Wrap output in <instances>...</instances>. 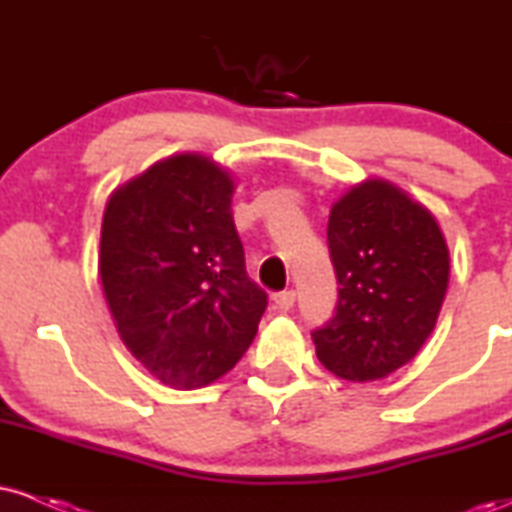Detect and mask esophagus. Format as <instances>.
<instances>
[{
	"mask_svg": "<svg viewBox=\"0 0 512 512\" xmlns=\"http://www.w3.org/2000/svg\"><path fill=\"white\" fill-rule=\"evenodd\" d=\"M274 305L279 310H291L293 303H296V291H281V293H274Z\"/></svg>",
	"mask_w": 512,
	"mask_h": 512,
	"instance_id": "34e87169",
	"label": "esophagus"
}]
</instances>
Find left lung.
Wrapping results in <instances>:
<instances>
[{
	"label": "left lung",
	"mask_w": 512,
	"mask_h": 512,
	"mask_svg": "<svg viewBox=\"0 0 512 512\" xmlns=\"http://www.w3.org/2000/svg\"><path fill=\"white\" fill-rule=\"evenodd\" d=\"M327 243L337 272L334 317L313 332L320 363L366 383L419 354L436 327L450 250L436 216L383 178L332 204Z\"/></svg>",
	"instance_id": "obj_1"
}]
</instances>
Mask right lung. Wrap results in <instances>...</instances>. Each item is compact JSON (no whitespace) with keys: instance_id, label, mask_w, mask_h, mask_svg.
I'll return each mask as SVG.
<instances>
[{"instance_id":"right-lung-1","label":"right lung","mask_w":512,"mask_h":512,"mask_svg":"<svg viewBox=\"0 0 512 512\" xmlns=\"http://www.w3.org/2000/svg\"><path fill=\"white\" fill-rule=\"evenodd\" d=\"M231 173L163 158L110 195L98 274L117 332L163 385L214 383L248 351L267 293L245 272Z\"/></svg>"}]
</instances>
